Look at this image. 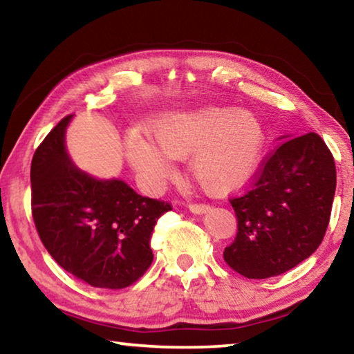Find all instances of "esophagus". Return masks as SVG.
Segmentation results:
<instances>
[{
  "mask_svg": "<svg viewBox=\"0 0 354 354\" xmlns=\"http://www.w3.org/2000/svg\"><path fill=\"white\" fill-rule=\"evenodd\" d=\"M187 207L190 209V212L194 214H203L209 209V205H205V203H189Z\"/></svg>",
  "mask_w": 354,
  "mask_h": 354,
  "instance_id": "esophagus-1",
  "label": "esophagus"
}]
</instances>
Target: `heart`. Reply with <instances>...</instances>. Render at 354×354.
<instances>
[{"label": "heart", "instance_id": "heart-1", "mask_svg": "<svg viewBox=\"0 0 354 354\" xmlns=\"http://www.w3.org/2000/svg\"><path fill=\"white\" fill-rule=\"evenodd\" d=\"M151 139L133 134L127 142L129 162L149 181L160 183L173 169L170 159H190V175L212 195L234 190L253 175L266 145L261 118L250 111L206 107L178 112L153 123Z\"/></svg>", "mask_w": 354, "mask_h": 354}]
</instances>
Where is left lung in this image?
I'll use <instances>...</instances> for the list:
<instances>
[{
    "instance_id": "obj_1",
    "label": "left lung",
    "mask_w": 354,
    "mask_h": 354,
    "mask_svg": "<svg viewBox=\"0 0 354 354\" xmlns=\"http://www.w3.org/2000/svg\"><path fill=\"white\" fill-rule=\"evenodd\" d=\"M335 164L315 133L287 139L261 160L251 183L231 196L237 234L223 251L250 279L278 277L319 248L331 217Z\"/></svg>"
}]
</instances>
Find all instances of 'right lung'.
<instances>
[{
    "label": "right lung",
    "instance_id": "1",
    "mask_svg": "<svg viewBox=\"0 0 354 354\" xmlns=\"http://www.w3.org/2000/svg\"><path fill=\"white\" fill-rule=\"evenodd\" d=\"M64 117L35 149L31 209L41 243L64 270L100 289H124L153 262L149 247L167 201L142 196L120 179L98 181L65 153Z\"/></svg>",
    "mask_w": 354,
    "mask_h": 354
}]
</instances>
